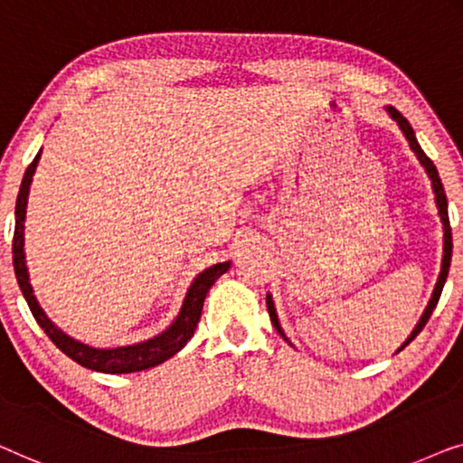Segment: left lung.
I'll return each instance as SVG.
<instances>
[{
	"label": "left lung",
	"instance_id": "1",
	"mask_svg": "<svg viewBox=\"0 0 463 463\" xmlns=\"http://www.w3.org/2000/svg\"><path fill=\"white\" fill-rule=\"evenodd\" d=\"M388 113H390V117H392V119H394L396 123H399V128L402 129V134H405V138L409 140V146H411V151H413L415 155H418L420 164L426 167V172H428V175H430V180H432V188H434V194H436V205H439V213H440L442 226H445V256H442V269H440L439 281H436L434 294H432V298H430V302H428V306H426L424 315H421V318H420V323L415 325L413 334L409 335V337H407V342L402 344V346L399 348V350H402V348L409 346V344H411V342L415 340V335H418L421 329L426 327L428 318L432 317V310L436 308V304H439L440 291H442V288H445V281H447V275H449V266H451L453 239H451V224H449V212H447V194H445V188H442V182H440V175H439V172H436V167H434L432 161H430L428 155H426L424 151H421V146L418 145V140H415L413 128L409 126V121L405 119V117H402V115L399 113V110H396L394 107H388ZM266 306H269V315H270V321H272V325H275V329L279 331V334H281V335L285 337L283 329H281V325H279L277 310H275V304H272V298H270V296H266ZM285 340H288V337H285Z\"/></svg>",
	"mask_w": 463,
	"mask_h": 463
}]
</instances>
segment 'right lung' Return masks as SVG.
<instances>
[{
  "mask_svg": "<svg viewBox=\"0 0 463 463\" xmlns=\"http://www.w3.org/2000/svg\"><path fill=\"white\" fill-rule=\"evenodd\" d=\"M42 157V151L37 153V157L31 161L27 172L23 175L21 191L16 197V226H14V239H12V260H14V272L18 288H21L24 299H27L31 312H33L35 321L39 327L45 331V335L56 344L58 350H62L69 359L80 363L81 367H88L92 371H100V373H134V371L151 369L157 367L169 356H174L178 350L186 346V342L191 340L197 323L201 318V310H203V302L207 291L226 270L231 269V262H220L213 264L210 269L201 272L194 279L191 289L182 304L180 315L175 317V321L169 325L164 334L155 335L153 340L134 344V346H121V348H92L86 344L73 340L67 334H62L54 323L45 317V312L39 308L37 298L33 296L29 283V272L27 264H24V213H27V197H29V186L33 180L37 161Z\"/></svg>",
  "mask_w": 463,
  "mask_h": 463,
  "instance_id": "obj_1",
  "label": "right lung"
}]
</instances>
